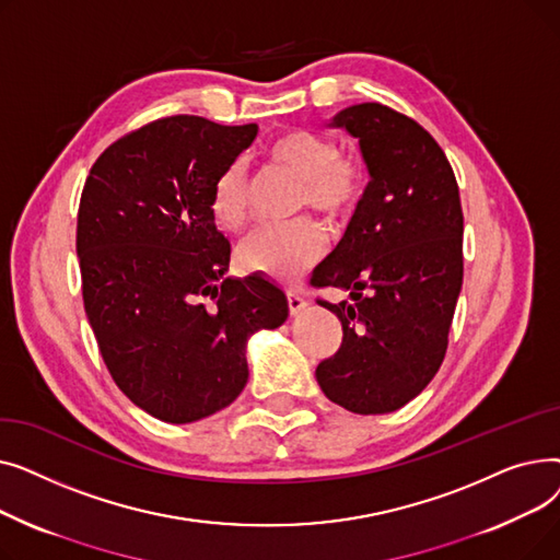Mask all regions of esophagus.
Masks as SVG:
<instances>
[{"instance_id":"34e87169","label":"esophagus","mask_w":560,"mask_h":560,"mask_svg":"<svg viewBox=\"0 0 560 560\" xmlns=\"http://www.w3.org/2000/svg\"><path fill=\"white\" fill-rule=\"evenodd\" d=\"M306 308V300L300 295L298 290H288V311L290 315H300Z\"/></svg>"}]
</instances>
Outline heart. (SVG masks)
Listing matches in <instances>:
<instances>
[{
  "instance_id": "1",
  "label": "heart",
  "mask_w": 560,
  "mask_h": 560,
  "mask_svg": "<svg viewBox=\"0 0 560 560\" xmlns=\"http://www.w3.org/2000/svg\"><path fill=\"white\" fill-rule=\"evenodd\" d=\"M265 156L302 182L300 203L325 215H340L361 192L359 165L338 156L336 144L311 131L277 136ZM211 211L224 231H238L249 211V184L241 163L229 165L213 186ZM325 233L313 220L260 226L238 247L241 268L275 281H295L306 275L325 254Z\"/></svg>"
}]
</instances>
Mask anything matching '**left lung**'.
Returning <instances> with one entry per match:
<instances>
[{"mask_svg": "<svg viewBox=\"0 0 560 560\" xmlns=\"http://www.w3.org/2000/svg\"><path fill=\"white\" fill-rule=\"evenodd\" d=\"M329 127L359 140L370 184L311 279L349 292V302H322L340 319L342 345L315 378L351 413H393L445 359L463 285L458 184L431 133L384 104L347 106Z\"/></svg>", "mask_w": 560, "mask_h": 560, "instance_id": "1", "label": "left lung"}]
</instances>
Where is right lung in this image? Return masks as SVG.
Returning a JSON list of instances; mask_svg holds the SVG:
<instances>
[{
	"label": "right lung",
	"mask_w": 560,
	"mask_h": 560,
	"mask_svg": "<svg viewBox=\"0 0 560 560\" xmlns=\"http://www.w3.org/2000/svg\"><path fill=\"white\" fill-rule=\"evenodd\" d=\"M256 133L163 117L113 142L85 179V315L117 388L156 420L188 424L226 408L247 384V340L288 317L275 283L226 277L231 249L211 211L218 176Z\"/></svg>",
	"instance_id": "obj_1"
}]
</instances>
